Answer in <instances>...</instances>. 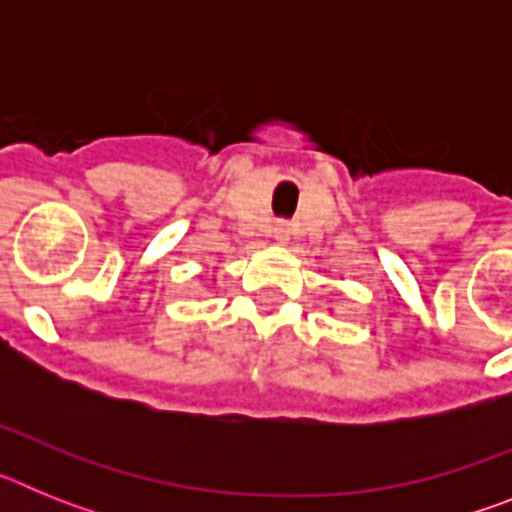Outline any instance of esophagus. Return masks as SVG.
I'll list each match as a JSON object with an SVG mask.
<instances>
[{"label": "esophagus", "mask_w": 512, "mask_h": 512, "mask_svg": "<svg viewBox=\"0 0 512 512\" xmlns=\"http://www.w3.org/2000/svg\"><path fill=\"white\" fill-rule=\"evenodd\" d=\"M274 241L277 243H287L289 241V228L284 223L274 225Z\"/></svg>", "instance_id": "1"}]
</instances>
